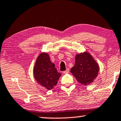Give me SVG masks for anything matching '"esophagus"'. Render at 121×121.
<instances>
[{
    "label": "esophagus",
    "instance_id": "obj_1",
    "mask_svg": "<svg viewBox=\"0 0 121 121\" xmlns=\"http://www.w3.org/2000/svg\"><path fill=\"white\" fill-rule=\"evenodd\" d=\"M69 72V69H66L65 71H63V73H68Z\"/></svg>",
    "mask_w": 121,
    "mask_h": 121
}]
</instances>
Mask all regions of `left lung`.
Listing matches in <instances>:
<instances>
[{
    "instance_id": "1",
    "label": "left lung",
    "mask_w": 121,
    "mask_h": 121,
    "mask_svg": "<svg viewBox=\"0 0 121 121\" xmlns=\"http://www.w3.org/2000/svg\"><path fill=\"white\" fill-rule=\"evenodd\" d=\"M70 71L77 81L87 86L97 78L99 68L98 63L91 54L84 52L76 55L75 64Z\"/></svg>"
}]
</instances>
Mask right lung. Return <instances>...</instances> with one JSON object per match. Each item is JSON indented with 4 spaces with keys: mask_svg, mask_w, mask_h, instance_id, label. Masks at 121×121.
<instances>
[{
    "mask_svg": "<svg viewBox=\"0 0 121 121\" xmlns=\"http://www.w3.org/2000/svg\"><path fill=\"white\" fill-rule=\"evenodd\" d=\"M33 72L38 83L48 90L53 88L62 75L57 72L55 64L51 62L50 56L45 52L40 54L38 57Z\"/></svg>",
    "mask_w": 121,
    "mask_h": 121,
    "instance_id": "add662e5",
    "label": "right lung"
}]
</instances>
